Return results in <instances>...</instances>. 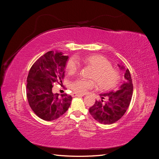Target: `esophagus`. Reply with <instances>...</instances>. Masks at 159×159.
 I'll use <instances>...</instances> for the list:
<instances>
[{"instance_id":"34e87169","label":"esophagus","mask_w":159,"mask_h":159,"mask_svg":"<svg viewBox=\"0 0 159 159\" xmlns=\"http://www.w3.org/2000/svg\"><path fill=\"white\" fill-rule=\"evenodd\" d=\"M84 95L82 94H79V93H74V96H76V97H82Z\"/></svg>"}]
</instances>
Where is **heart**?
Returning <instances> with one entry per match:
<instances>
[{
    "instance_id": "obj_1",
    "label": "heart",
    "mask_w": 159,
    "mask_h": 159,
    "mask_svg": "<svg viewBox=\"0 0 159 159\" xmlns=\"http://www.w3.org/2000/svg\"><path fill=\"white\" fill-rule=\"evenodd\" d=\"M82 61L91 66L94 70L91 79L95 80L98 87L102 89H109L116 85L119 80V73L111 68V64L105 57L99 55H93L85 57ZM78 62L74 58L70 59L66 64V70L69 74H74L78 71ZM93 81L79 79L74 81L71 88L74 92L84 94L88 89L95 87Z\"/></svg>"
}]
</instances>
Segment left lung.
<instances>
[{"mask_svg":"<svg viewBox=\"0 0 159 159\" xmlns=\"http://www.w3.org/2000/svg\"><path fill=\"white\" fill-rule=\"evenodd\" d=\"M124 72V80L116 90L111 89L99 94L101 101H95L89 109L96 121L102 124H112L121 119L126 112L132 98L133 85L129 70H125L121 64H117ZM105 98L106 101L103 102Z\"/></svg>","mask_w":159,"mask_h":159,"instance_id":"1","label":"left lung"}]
</instances>
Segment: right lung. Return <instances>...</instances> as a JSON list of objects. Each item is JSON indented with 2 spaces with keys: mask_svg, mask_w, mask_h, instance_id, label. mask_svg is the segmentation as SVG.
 <instances>
[{
  "mask_svg": "<svg viewBox=\"0 0 159 159\" xmlns=\"http://www.w3.org/2000/svg\"><path fill=\"white\" fill-rule=\"evenodd\" d=\"M68 56L50 51L32 66L27 78L26 95L34 112L45 121H53L64 114L70 106L71 95L52 92L53 84L62 83Z\"/></svg>",
  "mask_w": 159,
  "mask_h": 159,
  "instance_id": "add662e5",
  "label": "right lung"
}]
</instances>
